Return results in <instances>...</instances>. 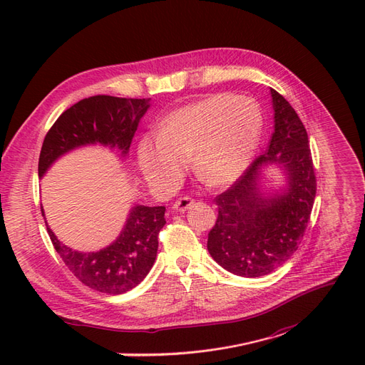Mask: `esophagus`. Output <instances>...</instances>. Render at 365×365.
<instances>
[{
	"mask_svg": "<svg viewBox=\"0 0 365 365\" xmlns=\"http://www.w3.org/2000/svg\"><path fill=\"white\" fill-rule=\"evenodd\" d=\"M192 205H194V200H192V198H190V197H182V198H179V200L175 201V203L173 205V210H175V212H185V210L190 209Z\"/></svg>",
	"mask_w": 365,
	"mask_h": 365,
	"instance_id": "esophagus-1",
	"label": "esophagus"
}]
</instances>
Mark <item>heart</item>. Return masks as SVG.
I'll return each instance as SVG.
<instances>
[{
	"label": "heart",
	"mask_w": 365,
	"mask_h": 365,
	"mask_svg": "<svg viewBox=\"0 0 365 365\" xmlns=\"http://www.w3.org/2000/svg\"><path fill=\"white\" fill-rule=\"evenodd\" d=\"M263 117L245 96L213 94L173 111L160 133L138 145V164L147 182L165 190L183 174L187 158L198 178L224 186L244 175L259 148Z\"/></svg>",
	"instance_id": "obj_1"
}]
</instances>
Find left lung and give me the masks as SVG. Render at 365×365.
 I'll return each mask as SVG.
<instances>
[{
  "label": "left lung",
  "instance_id": "obj_1",
  "mask_svg": "<svg viewBox=\"0 0 365 365\" xmlns=\"http://www.w3.org/2000/svg\"><path fill=\"white\" fill-rule=\"evenodd\" d=\"M274 133L239 180L215 198L218 218L207 250L225 271L257 278L286 263L304 237L316 197V175L308 135L292 105L271 88ZM278 166L287 185L271 190L264 171Z\"/></svg>",
  "mask_w": 365,
  "mask_h": 365
}]
</instances>
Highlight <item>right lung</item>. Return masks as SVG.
Returning a JSON list of instances; mask_svg holds the SVG:
<instances>
[{"mask_svg": "<svg viewBox=\"0 0 365 365\" xmlns=\"http://www.w3.org/2000/svg\"><path fill=\"white\" fill-rule=\"evenodd\" d=\"M150 108V99L91 96L66 110L43 140L38 158V178L75 148L101 144L117 148L126 158L140 120ZM42 215L45 212L42 209ZM165 207L135 205L123 230L108 247L81 252L64 245L46 222L52 245L69 271L93 290L121 294L137 287L150 272L158 252V235L165 225Z\"/></svg>", "mask_w": 365, "mask_h": 365, "instance_id": "1", "label": "right lung"}]
</instances>
